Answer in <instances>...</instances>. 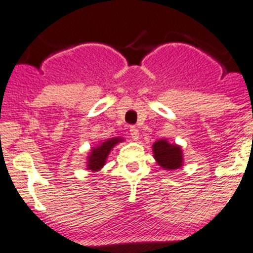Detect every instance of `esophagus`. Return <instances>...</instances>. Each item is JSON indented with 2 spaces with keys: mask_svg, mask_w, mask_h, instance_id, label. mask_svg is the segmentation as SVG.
I'll return each instance as SVG.
<instances>
[{
  "mask_svg": "<svg viewBox=\"0 0 253 253\" xmlns=\"http://www.w3.org/2000/svg\"><path fill=\"white\" fill-rule=\"evenodd\" d=\"M129 134H131V138L133 141H137L138 137H140V133H138V129L136 128L134 126H132L131 128H129Z\"/></svg>",
  "mask_w": 253,
  "mask_h": 253,
  "instance_id": "esophagus-1",
  "label": "esophagus"
}]
</instances>
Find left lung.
Masks as SVG:
<instances>
[{"label":"left lung","mask_w":253,"mask_h":253,"mask_svg":"<svg viewBox=\"0 0 253 253\" xmlns=\"http://www.w3.org/2000/svg\"><path fill=\"white\" fill-rule=\"evenodd\" d=\"M153 157L165 169H177L183 164V155L180 146L169 143L167 140L156 141L152 146Z\"/></svg>","instance_id":"obj_1"}]
</instances>
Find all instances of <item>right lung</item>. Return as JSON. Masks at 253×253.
Returning a JSON list of instances; mask_svg holds the SVG:
<instances>
[{
	"label": "right lung",
	"mask_w": 253,
	"mask_h": 253,
	"mask_svg": "<svg viewBox=\"0 0 253 253\" xmlns=\"http://www.w3.org/2000/svg\"><path fill=\"white\" fill-rule=\"evenodd\" d=\"M121 141H124L122 138L115 137L110 138V140L105 141L101 145H98L97 147H93L89 152L88 160H87V169H91L92 172H96L98 169H102L106 164V159L107 156L110 155L111 150L115 147L117 143H120Z\"/></svg>",
	"instance_id": "obj_1"
}]
</instances>
